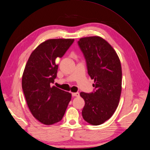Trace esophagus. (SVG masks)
Masks as SVG:
<instances>
[{
	"instance_id": "esophagus-1",
	"label": "esophagus",
	"mask_w": 150,
	"mask_h": 150,
	"mask_svg": "<svg viewBox=\"0 0 150 150\" xmlns=\"http://www.w3.org/2000/svg\"><path fill=\"white\" fill-rule=\"evenodd\" d=\"M72 96L73 97H79V96H80V94H79V93L77 92V93H72Z\"/></svg>"
}]
</instances>
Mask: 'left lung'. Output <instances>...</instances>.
<instances>
[{
  "instance_id": "1",
  "label": "left lung",
  "mask_w": 150,
  "mask_h": 150,
  "mask_svg": "<svg viewBox=\"0 0 150 150\" xmlns=\"http://www.w3.org/2000/svg\"><path fill=\"white\" fill-rule=\"evenodd\" d=\"M78 44L96 90L91 93H80L85 100L82 116L90 124L99 125L108 120L118 107L122 91L120 61L116 51L101 37L82 38Z\"/></svg>"
}]
</instances>
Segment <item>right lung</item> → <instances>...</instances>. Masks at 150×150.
<instances>
[{"instance_id": "1", "label": "right lung", "mask_w": 150, "mask_h": 150, "mask_svg": "<svg viewBox=\"0 0 150 150\" xmlns=\"http://www.w3.org/2000/svg\"><path fill=\"white\" fill-rule=\"evenodd\" d=\"M74 39H53L42 42L26 62L22 86L33 116L47 125L60 122L64 116L71 94L51 86L58 69L56 60L62 57Z\"/></svg>"}]
</instances>
